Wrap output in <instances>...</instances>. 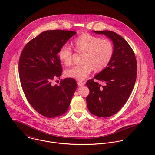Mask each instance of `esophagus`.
I'll list each match as a JSON object with an SVG mask.
<instances>
[{"mask_svg": "<svg viewBox=\"0 0 155 155\" xmlns=\"http://www.w3.org/2000/svg\"><path fill=\"white\" fill-rule=\"evenodd\" d=\"M85 82H81V81H79L78 82V85H79V86H83V85H85Z\"/></svg>", "mask_w": 155, "mask_h": 155, "instance_id": "1", "label": "esophagus"}]
</instances>
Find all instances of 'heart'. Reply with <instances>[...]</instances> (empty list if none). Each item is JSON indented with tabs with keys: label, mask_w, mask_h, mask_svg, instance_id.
I'll use <instances>...</instances> for the list:
<instances>
[{
	"label": "heart",
	"mask_w": 155,
	"mask_h": 155,
	"mask_svg": "<svg viewBox=\"0 0 155 155\" xmlns=\"http://www.w3.org/2000/svg\"><path fill=\"white\" fill-rule=\"evenodd\" d=\"M74 45L78 51L85 52L84 58L85 63L68 68L66 71V74L78 81L84 80L94 68L96 71L104 69L113 57V46L108 39L84 33L74 40ZM72 54L71 46L66 44L61 46L58 55L62 62L68 65L71 63Z\"/></svg>",
	"instance_id": "obj_1"
}]
</instances>
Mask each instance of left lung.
<instances>
[{
  "label": "left lung",
  "mask_w": 155,
  "mask_h": 155,
  "mask_svg": "<svg viewBox=\"0 0 155 155\" xmlns=\"http://www.w3.org/2000/svg\"><path fill=\"white\" fill-rule=\"evenodd\" d=\"M94 32L109 38L114 48L107 66L94 76L106 85H99L93 79L87 82L89 89L87 103L92 114L108 117L122 109L132 92L137 73V60L130 45L119 35L108 30Z\"/></svg>",
  "instance_id": "1"
}]
</instances>
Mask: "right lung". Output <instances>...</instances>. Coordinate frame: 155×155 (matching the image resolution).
I'll return each mask as SVG.
<instances>
[{"mask_svg":"<svg viewBox=\"0 0 155 155\" xmlns=\"http://www.w3.org/2000/svg\"><path fill=\"white\" fill-rule=\"evenodd\" d=\"M76 33L63 30L45 31L25 45L21 52L18 70L23 92L32 107L46 117L64 114L78 87L73 78L61 80L59 85L51 84L63 71L58 51Z\"/></svg>","mask_w":155,"mask_h":155,"instance_id":"obj_1","label":"right lung"}]
</instances>
